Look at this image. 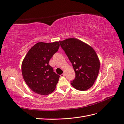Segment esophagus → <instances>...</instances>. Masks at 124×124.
<instances>
[{"mask_svg": "<svg viewBox=\"0 0 124 124\" xmlns=\"http://www.w3.org/2000/svg\"><path fill=\"white\" fill-rule=\"evenodd\" d=\"M61 77H64V76H65V74L63 73V74H62V75H61Z\"/></svg>", "mask_w": 124, "mask_h": 124, "instance_id": "1", "label": "esophagus"}]
</instances>
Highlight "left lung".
I'll list each match as a JSON object with an SVG mask.
<instances>
[{
  "instance_id": "8db88e82",
  "label": "left lung",
  "mask_w": 124,
  "mask_h": 124,
  "mask_svg": "<svg viewBox=\"0 0 124 124\" xmlns=\"http://www.w3.org/2000/svg\"><path fill=\"white\" fill-rule=\"evenodd\" d=\"M59 42L76 74L75 78L71 82V85L78 90H87L93 85L100 68L95 50L76 38H69Z\"/></svg>"
}]
</instances>
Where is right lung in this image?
Returning <instances> with one entry per match:
<instances>
[{"instance_id":"obj_1","label":"right lung","mask_w":124,"mask_h":124,"mask_svg":"<svg viewBox=\"0 0 124 124\" xmlns=\"http://www.w3.org/2000/svg\"><path fill=\"white\" fill-rule=\"evenodd\" d=\"M60 47L59 41L39 42L28 50L21 64L23 79L34 93L47 95L55 90L60 76L49 65V60Z\"/></svg>"}]
</instances>
